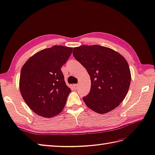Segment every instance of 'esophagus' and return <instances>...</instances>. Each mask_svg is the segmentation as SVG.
I'll use <instances>...</instances> for the list:
<instances>
[{
  "mask_svg": "<svg viewBox=\"0 0 155 155\" xmlns=\"http://www.w3.org/2000/svg\"><path fill=\"white\" fill-rule=\"evenodd\" d=\"M78 85H79V84H74V88H77V87L78 86Z\"/></svg>",
  "mask_w": 155,
  "mask_h": 155,
  "instance_id": "1",
  "label": "esophagus"
}]
</instances>
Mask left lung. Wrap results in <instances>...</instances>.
I'll use <instances>...</instances> for the list:
<instances>
[{"mask_svg":"<svg viewBox=\"0 0 155 155\" xmlns=\"http://www.w3.org/2000/svg\"><path fill=\"white\" fill-rule=\"evenodd\" d=\"M73 56L87 70L91 80L86 105L98 114L117 107L126 96L131 82L127 61L120 53L98 45L74 48Z\"/></svg>","mask_w":155,"mask_h":155,"instance_id":"left-lung-1","label":"left lung"}]
</instances>
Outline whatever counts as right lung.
I'll list each match as a JSON object with an SVG mask.
<instances>
[{"label": "right lung", "mask_w": 155, "mask_h": 155, "mask_svg": "<svg viewBox=\"0 0 155 155\" xmlns=\"http://www.w3.org/2000/svg\"><path fill=\"white\" fill-rule=\"evenodd\" d=\"M73 48L54 45L38 52L21 68L20 90L24 101L39 116L52 117L61 112L71 92L61 68Z\"/></svg>", "instance_id": "right-lung-1"}]
</instances>
